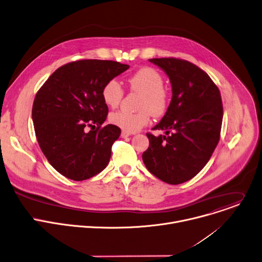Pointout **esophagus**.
Returning <instances> with one entry per match:
<instances>
[{"label":"esophagus","instance_id":"obj_1","mask_svg":"<svg viewBox=\"0 0 262 262\" xmlns=\"http://www.w3.org/2000/svg\"><path fill=\"white\" fill-rule=\"evenodd\" d=\"M131 135V133L130 132H127V131H122V133H121V136L123 137V138H125V137H128V136H130Z\"/></svg>","mask_w":262,"mask_h":262}]
</instances>
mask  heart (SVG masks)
Masks as SVG:
<instances>
[{"label":"heart","mask_w":262,"mask_h":262,"mask_svg":"<svg viewBox=\"0 0 262 262\" xmlns=\"http://www.w3.org/2000/svg\"><path fill=\"white\" fill-rule=\"evenodd\" d=\"M130 92L140 95L137 112L115 111L109 116L111 124L127 132H136L150 122L151 113L154 116L164 114L168 106V94L164 89L162 75L152 68H141L126 81ZM101 96L106 106L115 108L120 105L124 97L121 84L111 79L103 87Z\"/></svg>","instance_id":"heart-1"}]
</instances>
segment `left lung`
Listing matches in <instances>:
<instances>
[{
	"instance_id": "obj_1",
	"label": "left lung",
	"mask_w": 262,
	"mask_h": 262,
	"mask_svg": "<svg viewBox=\"0 0 262 262\" xmlns=\"http://www.w3.org/2000/svg\"><path fill=\"white\" fill-rule=\"evenodd\" d=\"M149 61L166 73L172 97L162 120L153 128L165 130L166 135L147 133L150 144L142 160L158 179L181 184L206 165L220 141L221 93L206 72L187 60L168 57Z\"/></svg>"
}]
</instances>
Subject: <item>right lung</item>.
Here are the masks:
<instances>
[{"label": "right lung", "mask_w": 262, "mask_h": 262, "mask_svg": "<svg viewBox=\"0 0 262 262\" xmlns=\"http://www.w3.org/2000/svg\"><path fill=\"white\" fill-rule=\"evenodd\" d=\"M128 69L112 60L73 61L57 69L37 92L32 107L35 135L43 155L62 176L83 181L107 166L121 129L102 126L108 106L101 92L107 81Z\"/></svg>", "instance_id": "add662e5"}]
</instances>
